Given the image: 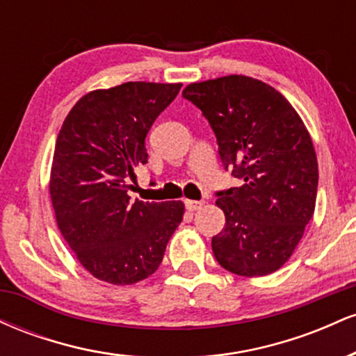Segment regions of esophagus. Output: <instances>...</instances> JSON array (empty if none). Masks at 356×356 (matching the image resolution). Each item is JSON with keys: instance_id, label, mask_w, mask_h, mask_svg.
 I'll list each match as a JSON object with an SVG mask.
<instances>
[{"instance_id": "34e87169", "label": "esophagus", "mask_w": 356, "mask_h": 356, "mask_svg": "<svg viewBox=\"0 0 356 356\" xmlns=\"http://www.w3.org/2000/svg\"><path fill=\"white\" fill-rule=\"evenodd\" d=\"M202 206H204L202 201H191V199H187L186 201L187 211H199Z\"/></svg>"}]
</instances>
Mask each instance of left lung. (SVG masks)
<instances>
[{"mask_svg": "<svg viewBox=\"0 0 356 356\" xmlns=\"http://www.w3.org/2000/svg\"><path fill=\"white\" fill-rule=\"evenodd\" d=\"M182 97L202 110L224 167L243 181L218 192L226 226L212 238V252L234 275H271L313 218L318 161L308 129L276 88L251 76L197 81Z\"/></svg>", "mask_w": 356, "mask_h": 356, "instance_id": "1", "label": "left lung"}]
</instances>
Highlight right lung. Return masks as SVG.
Instances as JSON below:
<instances>
[{"mask_svg":"<svg viewBox=\"0 0 356 356\" xmlns=\"http://www.w3.org/2000/svg\"><path fill=\"white\" fill-rule=\"evenodd\" d=\"M182 83L127 81L73 105L55 144L50 197L56 224L97 280L134 284L157 271L184 202L130 204L129 179L147 164L145 137Z\"/></svg>","mask_w":356,"mask_h":356,"instance_id":"1","label":"right lung"}]
</instances>
